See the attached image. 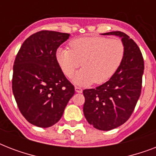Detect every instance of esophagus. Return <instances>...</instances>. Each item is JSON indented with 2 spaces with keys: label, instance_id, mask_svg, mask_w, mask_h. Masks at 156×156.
<instances>
[{
  "label": "esophagus",
  "instance_id": "34e87169",
  "mask_svg": "<svg viewBox=\"0 0 156 156\" xmlns=\"http://www.w3.org/2000/svg\"><path fill=\"white\" fill-rule=\"evenodd\" d=\"M75 91L77 93H82L83 92V89L81 87H75Z\"/></svg>",
  "mask_w": 156,
  "mask_h": 156
}]
</instances>
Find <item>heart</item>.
<instances>
[{"instance_id": "b5f03b06", "label": "heart", "mask_w": 156, "mask_h": 156, "mask_svg": "<svg viewBox=\"0 0 156 156\" xmlns=\"http://www.w3.org/2000/svg\"><path fill=\"white\" fill-rule=\"evenodd\" d=\"M69 46L70 49L59 48L56 60L68 78L74 74L82 64L83 68L73 78V83L78 86L90 85L94 82L100 84L108 81L121 66L125 54L123 43L118 38H78L71 40Z\"/></svg>"}]
</instances>
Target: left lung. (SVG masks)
I'll return each instance as SVG.
<instances>
[{"label": "left lung", "instance_id": "obj_1", "mask_svg": "<svg viewBox=\"0 0 156 156\" xmlns=\"http://www.w3.org/2000/svg\"><path fill=\"white\" fill-rule=\"evenodd\" d=\"M101 35L121 38L125 54L108 82L95 89L83 90V113L94 128L108 131L123 125L133 113L141 94L144 61L138 45L126 34L112 31Z\"/></svg>", "mask_w": 156, "mask_h": 156}]
</instances>
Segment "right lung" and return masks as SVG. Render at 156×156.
Segmentation results:
<instances>
[{
  "mask_svg": "<svg viewBox=\"0 0 156 156\" xmlns=\"http://www.w3.org/2000/svg\"><path fill=\"white\" fill-rule=\"evenodd\" d=\"M67 33L41 30L24 41L13 66L12 88L16 103L26 120L48 128L58 122L74 94V87L56 62L59 46Z\"/></svg>",
  "mask_w": 156,
  "mask_h": 156,
  "instance_id": "1",
  "label": "right lung"
}]
</instances>
